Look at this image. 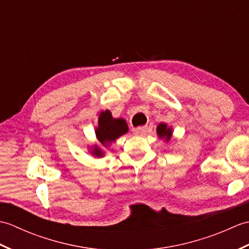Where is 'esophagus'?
<instances>
[{"mask_svg":"<svg viewBox=\"0 0 249 249\" xmlns=\"http://www.w3.org/2000/svg\"><path fill=\"white\" fill-rule=\"evenodd\" d=\"M146 130H147L146 126H139V127L133 128V131H134V134L136 136H142V135L146 133Z\"/></svg>","mask_w":249,"mask_h":249,"instance_id":"esophagus-1","label":"esophagus"}]
</instances>
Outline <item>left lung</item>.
I'll list each match as a JSON object with an SVG mask.
<instances>
[{
  "mask_svg": "<svg viewBox=\"0 0 249 249\" xmlns=\"http://www.w3.org/2000/svg\"><path fill=\"white\" fill-rule=\"evenodd\" d=\"M172 127L171 126H168L166 123H160L156 128V134L160 137V139L165 140V142H168L171 139L172 137Z\"/></svg>",
  "mask_w": 249,
  "mask_h": 249,
  "instance_id": "obj_1",
  "label": "left lung"
}]
</instances>
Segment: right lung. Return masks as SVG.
Wrapping results in <instances>:
<instances>
[{
  "label": "right lung",
  "mask_w": 249,
  "mask_h": 249,
  "mask_svg": "<svg viewBox=\"0 0 249 249\" xmlns=\"http://www.w3.org/2000/svg\"><path fill=\"white\" fill-rule=\"evenodd\" d=\"M128 133V125L122 118L115 119L111 114L110 110H105L98 116V125L95 129L96 139L104 147H109L111 143L119 139L122 135ZM98 144H93L89 147V153L95 158H102L105 155V151Z\"/></svg>",
  "instance_id": "1"
}]
</instances>
